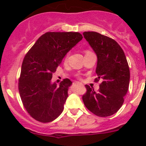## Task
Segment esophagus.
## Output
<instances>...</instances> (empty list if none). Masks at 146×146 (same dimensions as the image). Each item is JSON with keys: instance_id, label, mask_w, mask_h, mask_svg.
Listing matches in <instances>:
<instances>
[{"instance_id": "esophagus-1", "label": "esophagus", "mask_w": 146, "mask_h": 146, "mask_svg": "<svg viewBox=\"0 0 146 146\" xmlns=\"http://www.w3.org/2000/svg\"><path fill=\"white\" fill-rule=\"evenodd\" d=\"M75 84H77V82H74V83H73V85H75Z\"/></svg>"}]
</instances>
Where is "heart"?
<instances>
[{
  "mask_svg": "<svg viewBox=\"0 0 146 146\" xmlns=\"http://www.w3.org/2000/svg\"><path fill=\"white\" fill-rule=\"evenodd\" d=\"M90 51H88V50H87V51H86V53H87V52H89ZM67 59H68V55H66L65 56V58H64V61H66Z\"/></svg>",
  "mask_w": 146,
  "mask_h": 146,
  "instance_id": "b5f03b06",
  "label": "heart"
}]
</instances>
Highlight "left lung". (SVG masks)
<instances>
[{
  "instance_id": "1",
  "label": "left lung",
  "mask_w": 146,
  "mask_h": 146,
  "mask_svg": "<svg viewBox=\"0 0 146 146\" xmlns=\"http://www.w3.org/2000/svg\"><path fill=\"white\" fill-rule=\"evenodd\" d=\"M85 38L97 56V92L88 85L82 101L88 110L99 117H108L121 108L129 89V67L124 52L114 39L94 31L84 32Z\"/></svg>"
}]
</instances>
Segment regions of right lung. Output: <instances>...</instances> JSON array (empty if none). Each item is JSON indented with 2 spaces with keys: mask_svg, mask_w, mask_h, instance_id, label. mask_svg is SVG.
Wrapping results in <instances>:
<instances>
[{
  "mask_svg": "<svg viewBox=\"0 0 146 146\" xmlns=\"http://www.w3.org/2000/svg\"><path fill=\"white\" fill-rule=\"evenodd\" d=\"M82 38L78 32H47L25 55L18 89L23 106L35 120L51 122L64 110L72 82L66 78L58 86L51 79L64 56Z\"/></svg>",
  "mask_w": 146,
  "mask_h": 146,
  "instance_id": "1",
  "label": "right lung"
}]
</instances>
